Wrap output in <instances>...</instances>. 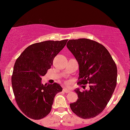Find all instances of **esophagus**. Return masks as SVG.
Here are the masks:
<instances>
[{
  "instance_id": "34e87169",
  "label": "esophagus",
  "mask_w": 130,
  "mask_h": 130,
  "mask_svg": "<svg viewBox=\"0 0 130 130\" xmlns=\"http://www.w3.org/2000/svg\"><path fill=\"white\" fill-rule=\"evenodd\" d=\"M63 92H65V93H70V90L69 89H68L67 88H63Z\"/></svg>"
}]
</instances>
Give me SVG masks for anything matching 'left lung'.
<instances>
[{
    "label": "left lung",
    "mask_w": 130,
    "mask_h": 130,
    "mask_svg": "<svg viewBox=\"0 0 130 130\" xmlns=\"http://www.w3.org/2000/svg\"><path fill=\"white\" fill-rule=\"evenodd\" d=\"M68 49L79 66L78 85L89 84V90H75L77 100L70 104L71 111L82 119L98 116L111 99L117 84L116 63L103 44L87 38L70 40Z\"/></svg>",
    "instance_id": "left-lung-1"
}]
</instances>
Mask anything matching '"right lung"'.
I'll use <instances>...</instances> for the list:
<instances>
[{
	"label": "right lung",
	"instance_id": "1",
	"mask_svg": "<svg viewBox=\"0 0 130 130\" xmlns=\"http://www.w3.org/2000/svg\"><path fill=\"white\" fill-rule=\"evenodd\" d=\"M68 40L34 43L22 52L14 63L11 84L16 103L27 117L39 120L51 111L55 95L62 88L54 83L43 85L41 77Z\"/></svg>",
	"mask_w": 130,
	"mask_h": 130
}]
</instances>
